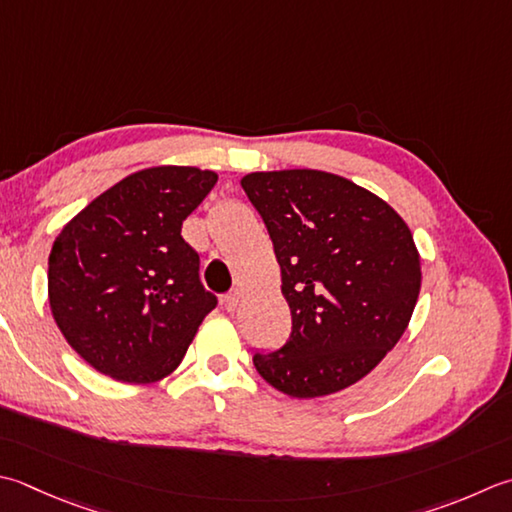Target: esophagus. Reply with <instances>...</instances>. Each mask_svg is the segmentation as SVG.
<instances>
[{
  "label": "esophagus",
  "instance_id": "1",
  "mask_svg": "<svg viewBox=\"0 0 512 512\" xmlns=\"http://www.w3.org/2000/svg\"><path fill=\"white\" fill-rule=\"evenodd\" d=\"M222 304H224V308L228 310V313H233V310H237V306H239V293H237V290H235V293L224 295L222 297Z\"/></svg>",
  "mask_w": 512,
  "mask_h": 512
}]
</instances>
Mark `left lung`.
Listing matches in <instances>:
<instances>
[{
  "label": "left lung",
  "instance_id": "obj_1",
  "mask_svg": "<svg viewBox=\"0 0 512 512\" xmlns=\"http://www.w3.org/2000/svg\"><path fill=\"white\" fill-rule=\"evenodd\" d=\"M242 188L273 239L293 333L255 353L266 382L297 399L366 377L408 328L422 264L406 222L346 177L293 168L248 173Z\"/></svg>",
  "mask_w": 512,
  "mask_h": 512
}]
</instances>
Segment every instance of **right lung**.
<instances>
[{
	"mask_svg": "<svg viewBox=\"0 0 512 512\" xmlns=\"http://www.w3.org/2000/svg\"><path fill=\"white\" fill-rule=\"evenodd\" d=\"M217 184L195 166L137 170L95 197L48 257L53 317L86 364L126 384H153L182 364L217 297L199 282L184 219Z\"/></svg>",
	"mask_w": 512,
	"mask_h": 512,
	"instance_id": "obj_1",
	"label": "right lung"
}]
</instances>
